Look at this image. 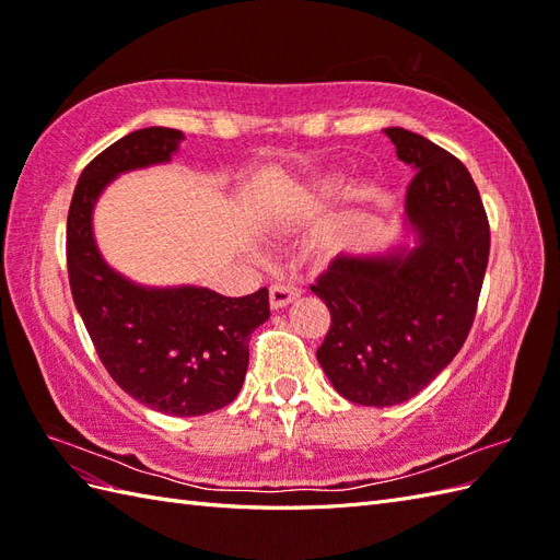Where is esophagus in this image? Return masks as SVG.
<instances>
[{
    "mask_svg": "<svg viewBox=\"0 0 560 560\" xmlns=\"http://www.w3.org/2000/svg\"><path fill=\"white\" fill-rule=\"evenodd\" d=\"M298 295H301V289H298L295 283H275L269 289V305L275 310H281L289 303H293Z\"/></svg>",
    "mask_w": 560,
    "mask_h": 560,
    "instance_id": "esophagus-1",
    "label": "esophagus"
}]
</instances>
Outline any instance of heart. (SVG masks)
Here are the masks:
<instances>
[{"mask_svg": "<svg viewBox=\"0 0 560 560\" xmlns=\"http://www.w3.org/2000/svg\"><path fill=\"white\" fill-rule=\"evenodd\" d=\"M336 188H339V180H336V178H319V180H315V184H312L307 198H312V200L329 198V195H331Z\"/></svg>", "mask_w": 560, "mask_h": 560, "instance_id": "obj_1", "label": "heart"}]
</instances>
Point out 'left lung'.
<instances>
[{"mask_svg":"<svg viewBox=\"0 0 560 560\" xmlns=\"http://www.w3.org/2000/svg\"><path fill=\"white\" fill-rule=\"evenodd\" d=\"M415 176L406 219L415 248L339 255L312 293L331 312L317 360L343 398L396 406L456 358L472 329L489 262V219L460 160L406 128H384Z\"/></svg>","mask_w":560,"mask_h":560,"instance_id":"1","label":"left lung"}]
</instances>
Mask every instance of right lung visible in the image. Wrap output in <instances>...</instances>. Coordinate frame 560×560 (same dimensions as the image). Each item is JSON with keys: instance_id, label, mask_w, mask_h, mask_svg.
Returning <instances> with one entry per match:
<instances>
[{"instance_id": "add662e5", "label": "right lung", "mask_w": 560, "mask_h": 560, "mask_svg": "<svg viewBox=\"0 0 560 560\" xmlns=\"http://www.w3.org/2000/svg\"><path fill=\"white\" fill-rule=\"evenodd\" d=\"M184 133L140 128L90 162L73 190L67 265L75 310L112 380L164 415L195 418L238 396L253 331L269 319V291L226 298L198 285L148 289L104 262L93 238V207L124 172L172 160Z\"/></svg>"}]
</instances>
